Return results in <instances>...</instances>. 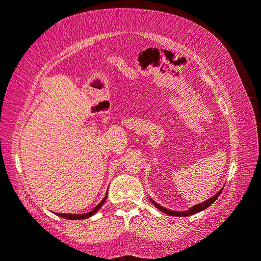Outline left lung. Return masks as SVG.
<instances>
[{"instance_id":"obj_1","label":"left lung","mask_w":261,"mask_h":261,"mask_svg":"<svg viewBox=\"0 0 261 261\" xmlns=\"http://www.w3.org/2000/svg\"><path fill=\"white\" fill-rule=\"evenodd\" d=\"M222 190H223V189H222ZM222 190H220L217 195H215L214 197H212V198L207 199V200H205V202H203V203H200V204H197V205L192 206L191 209L187 210V211H184V212H176V211H170V210H167V209H164V207L160 206L158 203L153 202V200H151V202L154 203V205H155L156 207H158V209H159L160 211L164 212V214H167V215H169V216H177V217H186V216H191V215H195V214H197V212L202 211V210H204V209H206L207 206H210L211 204L214 203L215 200L218 198V196L220 195V192H222Z\"/></svg>"}]
</instances>
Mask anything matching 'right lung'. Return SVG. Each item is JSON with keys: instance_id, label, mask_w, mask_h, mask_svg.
I'll use <instances>...</instances> for the list:
<instances>
[{"instance_id": "right-lung-1", "label": "right lung", "mask_w": 261, "mask_h": 261, "mask_svg": "<svg viewBox=\"0 0 261 261\" xmlns=\"http://www.w3.org/2000/svg\"><path fill=\"white\" fill-rule=\"evenodd\" d=\"M106 198H107V196H105V198H103L101 202H100L97 206H95V209L94 210H92L91 212H89V214H85V215H69V214H57L59 217H62V218H66V219H85V218H89V217H91L92 215H94L95 212H97L100 207L102 206V204L105 203V200H106Z\"/></svg>"}]
</instances>
